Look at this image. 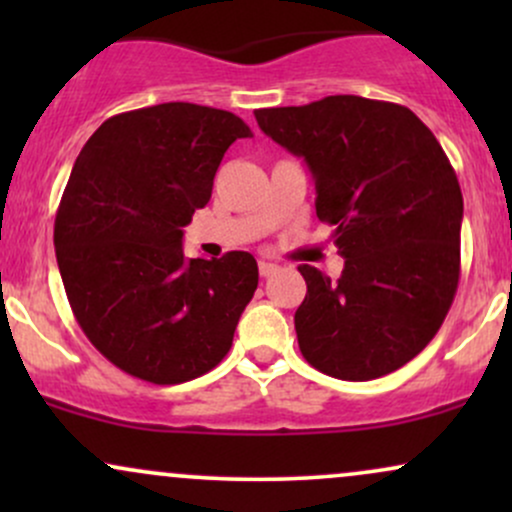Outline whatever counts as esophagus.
<instances>
[{
    "instance_id": "1",
    "label": "esophagus",
    "mask_w": 512,
    "mask_h": 512,
    "mask_svg": "<svg viewBox=\"0 0 512 512\" xmlns=\"http://www.w3.org/2000/svg\"><path fill=\"white\" fill-rule=\"evenodd\" d=\"M257 267H260V274H262V276H272V274L276 272V269H279L274 262H267V260L257 262Z\"/></svg>"
}]
</instances>
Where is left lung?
<instances>
[{"mask_svg": "<svg viewBox=\"0 0 512 512\" xmlns=\"http://www.w3.org/2000/svg\"><path fill=\"white\" fill-rule=\"evenodd\" d=\"M315 180L317 219L344 257L337 281L301 264V354L339 380H373L436 337L460 281L462 192L443 146L409 108L361 96L255 110Z\"/></svg>", "mask_w": 512, "mask_h": 512, "instance_id": "obj_1", "label": "left lung"}]
</instances>
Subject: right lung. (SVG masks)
<instances>
[{"label":"right lung","mask_w":512,"mask_h":512,"mask_svg":"<svg viewBox=\"0 0 512 512\" xmlns=\"http://www.w3.org/2000/svg\"><path fill=\"white\" fill-rule=\"evenodd\" d=\"M245 137L228 110L161 103L108 117L76 156L55 219L62 284L88 342L134 378L187 383L231 349L257 262L240 250L187 260L182 226Z\"/></svg>","instance_id":"1"}]
</instances>
